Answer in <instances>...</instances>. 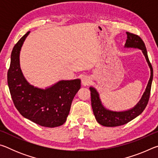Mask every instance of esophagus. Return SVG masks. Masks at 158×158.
Returning <instances> with one entry per match:
<instances>
[{
  "label": "esophagus",
  "mask_w": 158,
  "mask_h": 158,
  "mask_svg": "<svg viewBox=\"0 0 158 158\" xmlns=\"http://www.w3.org/2000/svg\"><path fill=\"white\" fill-rule=\"evenodd\" d=\"M90 81V79L89 77L88 76H84L82 77L81 79V82H82V84L84 85H89V84Z\"/></svg>",
  "instance_id": "1"
}]
</instances>
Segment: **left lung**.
<instances>
[{
	"mask_svg": "<svg viewBox=\"0 0 158 158\" xmlns=\"http://www.w3.org/2000/svg\"><path fill=\"white\" fill-rule=\"evenodd\" d=\"M127 39L125 43L126 47H133L140 49L145 56L146 59L148 62V65L151 68V77H150L148 84L147 85L146 91L141 98V100L135 107L130 110L125 111H113L106 109L102 106L101 101L99 98L98 93L93 87H90V95H91V105L93 111V114L97 121L100 125L106 127H116L127 123L132 121L139 115L142 113L148 105L150 95H151V89L152 81H153V70L150 60L148 59V53H147L146 48L143 41L141 37L132 33L126 32Z\"/></svg>",
	"mask_w": 158,
	"mask_h": 158,
	"instance_id": "8db88e82",
	"label": "left lung"
}]
</instances>
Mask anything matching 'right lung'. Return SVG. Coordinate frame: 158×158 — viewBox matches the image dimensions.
I'll return each instance as SVG.
<instances>
[{"instance_id":"add662e5","label":"right lung","mask_w":158,"mask_h":158,"mask_svg":"<svg viewBox=\"0 0 158 158\" xmlns=\"http://www.w3.org/2000/svg\"><path fill=\"white\" fill-rule=\"evenodd\" d=\"M30 31L15 45L7 72V84L13 103L23 117L43 127L60 126L66 121L72 102L81 88L80 79L60 81L45 90L28 84L19 65L21 48Z\"/></svg>"}]
</instances>
